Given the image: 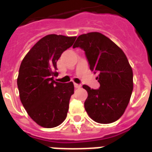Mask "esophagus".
<instances>
[{"label": "esophagus", "instance_id": "34e87169", "mask_svg": "<svg viewBox=\"0 0 152 152\" xmlns=\"http://www.w3.org/2000/svg\"><path fill=\"white\" fill-rule=\"evenodd\" d=\"M74 86H75V88H76V89H79V88H80L81 87V86L80 85H79V84H74Z\"/></svg>", "mask_w": 152, "mask_h": 152}]
</instances>
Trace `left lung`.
Returning <instances> with one entry per match:
<instances>
[{"label": "left lung", "instance_id": "1", "mask_svg": "<svg viewBox=\"0 0 152 152\" xmlns=\"http://www.w3.org/2000/svg\"><path fill=\"white\" fill-rule=\"evenodd\" d=\"M86 52L89 68L99 73V89L84 85L88 97L85 109L93 121L110 124L122 116L134 89L133 70L126 55L117 45L100 32H89L78 37L73 48Z\"/></svg>", "mask_w": 152, "mask_h": 152}]
</instances>
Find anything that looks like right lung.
<instances>
[{
    "instance_id": "right-lung-1",
    "label": "right lung",
    "mask_w": 152,
    "mask_h": 152,
    "mask_svg": "<svg viewBox=\"0 0 152 152\" xmlns=\"http://www.w3.org/2000/svg\"><path fill=\"white\" fill-rule=\"evenodd\" d=\"M76 37L47 35L35 44L22 61L17 84L29 116L44 128L56 127L66 119L74 85L57 82V61Z\"/></svg>"
}]
</instances>
